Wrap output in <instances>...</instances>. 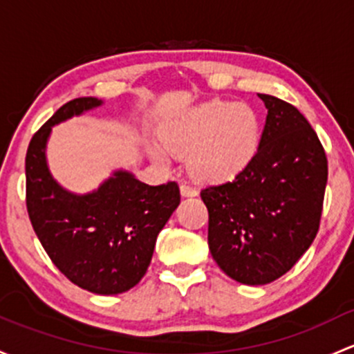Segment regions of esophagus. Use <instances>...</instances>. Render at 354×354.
I'll return each instance as SVG.
<instances>
[{
    "instance_id": "1",
    "label": "esophagus",
    "mask_w": 354,
    "mask_h": 354,
    "mask_svg": "<svg viewBox=\"0 0 354 354\" xmlns=\"http://www.w3.org/2000/svg\"><path fill=\"white\" fill-rule=\"evenodd\" d=\"M180 189H181V195H183V196H196V195H198V192H196V189L193 187H189V185H187V183L181 185Z\"/></svg>"
}]
</instances>
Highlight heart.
Here are the masks:
<instances>
[{"instance_id":"b5f03b06","label":"heart","mask_w":354,"mask_h":354,"mask_svg":"<svg viewBox=\"0 0 354 354\" xmlns=\"http://www.w3.org/2000/svg\"><path fill=\"white\" fill-rule=\"evenodd\" d=\"M259 117L251 106L214 100L173 122L151 156L161 165L169 154L189 156V169L208 181L232 178L244 169L259 144Z\"/></svg>"}]
</instances>
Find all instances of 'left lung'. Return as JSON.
<instances>
[{
	"mask_svg": "<svg viewBox=\"0 0 354 354\" xmlns=\"http://www.w3.org/2000/svg\"><path fill=\"white\" fill-rule=\"evenodd\" d=\"M268 115L256 154L232 181L200 192L208 248L227 277L266 285L283 277L321 225L327 158L315 130L290 103L259 95Z\"/></svg>",
	"mask_w": 354,
	"mask_h": 354,
	"instance_id": "1",
	"label": "left lung"
}]
</instances>
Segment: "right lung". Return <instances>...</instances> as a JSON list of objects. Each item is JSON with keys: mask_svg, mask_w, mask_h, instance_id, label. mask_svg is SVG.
I'll use <instances>...</instances> for the list:
<instances>
[{"mask_svg": "<svg viewBox=\"0 0 354 354\" xmlns=\"http://www.w3.org/2000/svg\"><path fill=\"white\" fill-rule=\"evenodd\" d=\"M100 105L93 96L71 100L33 133L25 158L27 212L50 261L69 281L115 295L146 274L158 234L180 205V187H149L118 171L96 192L77 196L52 180L46 162L50 127Z\"/></svg>", "mask_w": 354, "mask_h": 354, "instance_id": "add662e5", "label": "right lung"}]
</instances>
